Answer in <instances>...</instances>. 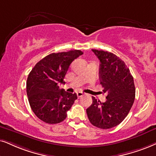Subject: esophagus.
<instances>
[{"instance_id":"obj_1","label":"esophagus","mask_w":156,"mask_h":156,"mask_svg":"<svg viewBox=\"0 0 156 156\" xmlns=\"http://www.w3.org/2000/svg\"><path fill=\"white\" fill-rule=\"evenodd\" d=\"M83 95H84L83 93H82V92H80V91L77 93V96H78V98H80V97H82V96H83Z\"/></svg>"}]
</instances>
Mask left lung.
<instances>
[{"instance_id":"left-lung-1","label":"left lung","mask_w":156,"mask_h":156,"mask_svg":"<svg viewBox=\"0 0 156 156\" xmlns=\"http://www.w3.org/2000/svg\"><path fill=\"white\" fill-rule=\"evenodd\" d=\"M100 61V83L106 94L101 102L93 96L92 104L86 109L93 125L110 129L119 125L131 109L135 97L133 77L125 62L113 53L92 50Z\"/></svg>"}]
</instances>
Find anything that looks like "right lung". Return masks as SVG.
Segmentation results:
<instances>
[{
	"mask_svg": "<svg viewBox=\"0 0 156 156\" xmlns=\"http://www.w3.org/2000/svg\"><path fill=\"white\" fill-rule=\"evenodd\" d=\"M83 54L77 50L52 53L39 61L29 73L27 96L31 109L39 119L57 124L66 118L77 95L60 89L58 83H64L70 65Z\"/></svg>",
	"mask_w": 156,
	"mask_h": 156,
	"instance_id": "obj_1",
	"label": "right lung"
}]
</instances>
